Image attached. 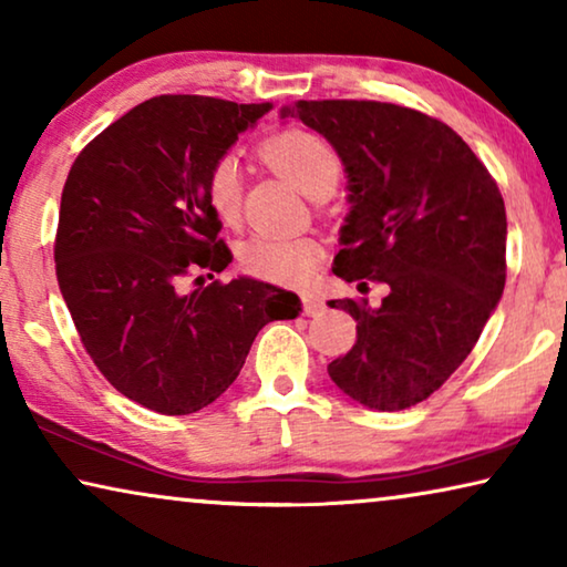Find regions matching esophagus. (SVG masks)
<instances>
[{
	"label": "esophagus",
	"mask_w": 567,
	"mask_h": 567,
	"mask_svg": "<svg viewBox=\"0 0 567 567\" xmlns=\"http://www.w3.org/2000/svg\"><path fill=\"white\" fill-rule=\"evenodd\" d=\"M301 303H303V315L307 317H319L324 311V299L319 297V293H303Z\"/></svg>",
	"instance_id": "34e87169"
}]
</instances>
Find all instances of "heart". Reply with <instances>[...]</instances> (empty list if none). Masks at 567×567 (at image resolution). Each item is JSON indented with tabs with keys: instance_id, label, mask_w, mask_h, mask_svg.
<instances>
[{
	"instance_id": "b5f03b06",
	"label": "heart",
	"mask_w": 567,
	"mask_h": 567,
	"mask_svg": "<svg viewBox=\"0 0 567 567\" xmlns=\"http://www.w3.org/2000/svg\"><path fill=\"white\" fill-rule=\"evenodd\" d=\"M266 161L278 174L307 194L309 199L334 192L340 182L342 163L334 147L315 133L289 130L264 145ZM207 202L225 225H235L243 209V166L235 153H225L212 163L207 174ZM322 245L315 237H250L240 248V266L248 276L260 281L301 286L315 276Z\"/></svg>"
}]
</instances>
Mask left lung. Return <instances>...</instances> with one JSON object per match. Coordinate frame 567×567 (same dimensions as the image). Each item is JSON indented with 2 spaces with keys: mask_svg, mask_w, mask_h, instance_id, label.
I'll use <instances>...</instances> for the list:
<instances>
[{
  "mask_svg": "<svg viewBox=\"0 0 567 567\" xmlns=\"http://www.w3.org/2000/svg\"><path fill=\"white\" fill-rule=\"evenodd\" d=\"M340 155L350 212L334 276L389 286L379 307L334 299L358 340L327 365L379 412L420 404L471 355L506 284V209L486 166L445 122L385 102L284 106Z\"/></svg>",
  "mask_w": 567,
  "mask_h": 567,
  "instance_id": "left-lung-1",
  "label": "left lung"
}]
</instances>
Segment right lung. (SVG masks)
Returning <instances> with one entry per match:
<instances>
[{
  "label": "right lung",
  "instance_id": "obj_1",
  "mask_svg": "<svg viewBox=\"0 0 567 567\" xmlns=\"http://www.w3.org/2000/svg\"><path fill=\"white\" fill-rule=\"evenodd\" d=\"M268 110L153 96L96 135L65 178L53 250L63 301L104 379L151 412L209 406L256 334L301 311L297 293L248 276L182 291L194 270L215 278L233 264L204 186Z\"/></svg>",
  "mask_w": 567,
  "mask_h": 567
}]
</instances>
